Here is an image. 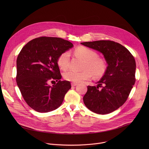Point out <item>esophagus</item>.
Masks as SVG:
<instances>
[{"instance_id": "esophagus-1", "label": "esophagus", "mask_w": 149, "mask_h": 149, "mask_svg": "<svg viewBox=\"0 0 149 149\" xmlns=\"http://www.w3.org/2000/svg\"><path fill=\"white\" fill-rule=\"evenodd\" d=\"M77 85H78L77 83H75V82H72V83H71V86H72V87H75V86H77Z\"/></svg>"}]
</instances>
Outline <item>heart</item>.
Listing matches in <instances>:
<instances>
[{
  "label": "heart",
  "mask_w": 149,
  "mask_h": 149,
  "mask_svg": "<svg viewBox=\"0 0 149 149\" xmlns=\"http://www.w3.org/2000/svg\"><path fill=\"white\" fill-rule=\"evenodd\" d=\"M75 54L84 60L82 68L81 71L72 70L63 74V77L69 81L80 82L88 79L93 75L95 78L102 77L107 70V63L104 59L97 57V52L93 50L85 47H79L75 50ZM70 55L68 52L62 53L58 59V64L63 70H67L70 65Z\"/></svg>",
  "instance_id": "1"
}]
</instances>
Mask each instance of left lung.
I'll use <instances>...</instances> for the list:
<instances>
[{
    "mask_svg": "<svg viewBox=\"0 0 149 149\" xmlns=\"http://www.w3.org/2000/svg\"><path fill=\"white\" fill-rule=\"evenodd\" d=\"M81 44L101 52L108 64L98 86L87 87L84 102L95 113H110L124 104L134 85V58L126 48L112 40L86 42Z\"/></svg>",
    "mask_w": 149,
    "mask_h": 149,
    "instance_id": "8db88e82",
    "label": "left lung"
}]
</instances>
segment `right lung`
I'll return each instance as SVG.
<instances>
[{
    "mask_svg": "<svg viewBox=\"0 0 149 149\" xmlns=\"http://www.w3.org/2000/svg\"><path fill=\"white\" fill-rule=\"evenodd\" d=\"M72 47L71 42L60 38L41 36L20 51L16 60V82L24 100L34 110L48 113L62 104L71 86L70 81L61 80L58 59ZM52 81L55 83L51 86L49 84Z\"/></svg>",
    "mask_w": 149,
    "mask_h": 149,
    "instance_id": "1",
    "label": "right lung"
}]
</instances>
